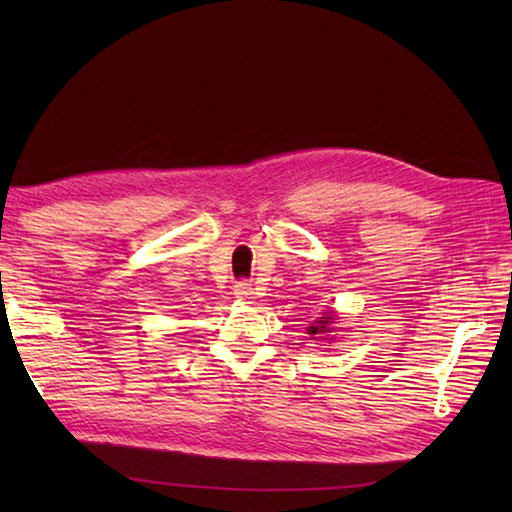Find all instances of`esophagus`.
<instances>
[{"label":"esophagus","mask_w":512,"mask_h":512,"mask_svg":"<svg viewBox=\"0 0 512 512\" xmlns=\"http://www.w3.org/2000/svg\"><path fill=\"white\" fill-rule=\"evenodd\" d=\"M235 295H237L239 299H253L255 288L250 286L248 281H237V284H235Z\"/></svg>","instance_id":"obj_1"}]
</instances>
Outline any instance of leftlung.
<instances>
[{
    "label": "left lung",
    "mask_w": 512,
    "mask_h": 512,
    "mask_svg": "<svg viewBox=\"0 0 512 512\" xmlns=\"http://www.w3.org/2000/svg\"><path fill=\"white\" fill-rule=\"evenodd\" d=\"M332 312H325L323 317H321V321H317V325H310L308 328V334H323V332H328L330 330V323H332Z\"/></svg>",
    "instance_id": "1"
}]
</instances>
